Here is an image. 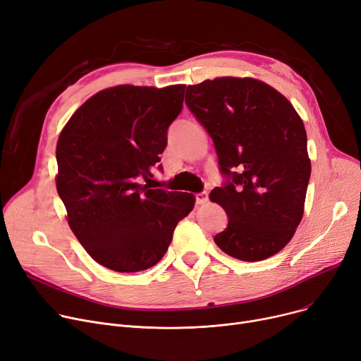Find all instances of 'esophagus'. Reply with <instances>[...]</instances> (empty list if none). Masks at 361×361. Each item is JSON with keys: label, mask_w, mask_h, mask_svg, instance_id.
I'll use <instances>...</instances> for the list:
<instances>
[{"label": "esophagus", "mask_w": 361, "mask_h": 361, "mask_svg": "<svg viewBox=\"0 0 361 361\" xmlns=\"http://www.w3.org/2000/svg\"><path fill=\"white\" fill-rule=\"evenodd\" d=\"M195 201H197V204H198V205L205 204V202L208 201V192H205V190H204V192L197 194V195H195Z\"/></svg>", "instance_id": "1"}]
</instances>
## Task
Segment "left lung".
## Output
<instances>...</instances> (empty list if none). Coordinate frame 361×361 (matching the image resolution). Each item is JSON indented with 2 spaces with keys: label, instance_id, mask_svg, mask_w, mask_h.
Segmentation results:
<instances>
[{
  "label": "left lung",
  "instance_id": "1",
  "mask_svg": "<svg viewBox=\"0 0 361 361\" xmlns=\"http://www.w3.org/2000/svg\"><path fill=\"white\" fill-rule=\"evenodd\" d=\"M185 102L213 138L226 178L209 194L228 217L214 242L246 262L275 255L303 217L310 179L303 121L280 92L247 77L188 86Z\"/></svg>",
  "mask_w": 361,
  "mask_h": 361
}]
</instances>
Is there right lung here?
Instances as JSON below:
<instances>
[{"instance_id": "1", "label": "right lung", "mask_w": 361, "mask_h": 361, "mask_svg": "<svg viewBox=\"0 0 361 361\" xmlns=\"http://www.w3.org/2000/svg\"><path fill=\"white\" fill-rule=\"evenodd\" d=\"M183 94L185 84L106 89L84 102L59 134L56 190L68 224L89 255L112 271L156 265L194 208L192 194L150 186Z\"/></svg>"}]
</instances>
